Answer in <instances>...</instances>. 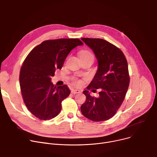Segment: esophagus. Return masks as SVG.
<instances>
[{"label": "esophagus", "mask_w": 157, "mask_h": 157, "mask_svg": "<svg viewBox=\"0 0 157 157\" xmlns=\"http://www.w3.org/2000/svg\"><path fill=\"white\" fill-rule=\"evenodd\" d=\"M71 93L72 94H76V93H81V91L79 90H75V89H72L71 90Z\"/></svg>", "instance_id": "1"}]
</instances>
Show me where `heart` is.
<instances>
[{
    "mask_svg": "<svg viewBox=\"0 0 157 157\" xmlns=\"http://www.w3.org/2000/svg\"><path fill=\"white\" fill-rule=\"evenodd\" d=\"M88 56L93 57L92 54H91V52H90L89 51H88V50H83V51L80 52V54H79V57H88Z\"/></svg>",
    "mask_w": 157,
    "mask_h": 157,
    "instance_id": "heart-1",
    "label": "heart"
}]
</instances>
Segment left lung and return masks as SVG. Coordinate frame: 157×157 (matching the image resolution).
<instances>
[{"label":"left lung","instance_id":"obj_1","mask_svg":"<svg viewBox=\"0 0 157 157\" xmlns=\"http://www.w3.org/2000/svg\"><path fill=\"white\" fill-rule=\"evenodd\" d=\"M81 40L93 50L98 62L97 71L87 89L100 88V91L97 98L91 97L88 90L83 91L86 98L81 111L91 121H107L116 114L127 93L129 84L128 62L120 49L105 40Z\"/></svg>","mask_w":157,"mask_h":157}]
</instances>
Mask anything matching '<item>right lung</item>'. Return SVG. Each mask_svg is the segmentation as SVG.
Segmentation results:
<instances>
[{"label":"right lung","instance_id":"1","mask_svg":"<svg viewBox=\"0 0 157 157\" xmlns=\"http://www.w3.org/2000/svg\"><path fill=\"white\" fill-rule=\"evenodd\" d=\"M83 43L78 38L43 41L25 59L19 75V83L28 109L41 120L54 118L61 110V103L70 94L67 85L52 82L57 69H62L70 52Z\"/></svg>","mask_w":157,"mask_h":157}]
</instances>
